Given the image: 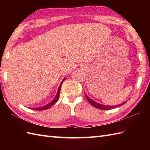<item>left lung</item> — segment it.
Here are the masks:
<instances>
[{
    "label": "left lung",
    "instance_id": "1",
    "mask_svg": "<svg viewBox=\"0 0 150 150\" xmlns=\"http://www.w3.org/2000/svg\"><path fill=\"white\" fill-rule=\"evenodd\" d=\"M84 94L86 95V98H87V100H88L89 103H90L92 105V106L95 108H98V109H99V110H108L113 109V108H115L117 107H119L120 106H122L123 104L126 103V102H124V103L120 104H119V105H116V106H106V105H103V104H98V103H96V102L93 101V100L91 99L90 97H88V95H86V94L85 93H84Z\"/></svg>",
    "mask_w": 150,
    "mask_h": 150
}]
</instances>
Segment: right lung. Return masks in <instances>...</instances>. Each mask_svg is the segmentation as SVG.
<instances>
[{"label": "right lung", "mask_w": 150, "mask_h": 150, "mask_svg": "<svg viewBox=\"0 0 150 150\" xmlns=\"http://www.w3.org/2000/svg\"><path fill=\"white\" fill-rule=\"evenodd\" d=\"M64 80H65V78L63 79L62 82H61V83H60V86H59V89H58V91H57V93L56 96H55V98H54V99H53L52 102H50V103L49 104H46V106H42V107H39V108H31V109L34 110H39V111H40V110H45L48 109V108H50V107H52L54 104L56 103V102H57V100H58V99H59V93H60V88H61L62 84L63 83V82H64Z\"/></svg>", "instance_id": "add662e5"}]
</instances>
